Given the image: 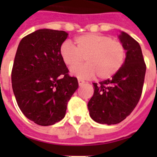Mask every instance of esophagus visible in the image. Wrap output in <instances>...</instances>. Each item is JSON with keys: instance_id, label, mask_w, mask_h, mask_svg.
<instances>
[{"instance_id": "1", "label": "esophagus", "mask_w": 157, "mask_h": 157, "mask_svg": "<svg viewBox=\"0 0 157 157\" xmlns=\"http://www.w3.org/2000/svg\"><path fill=\"white\" fill-rule=\"evenodd\" d=\"M78 83H79V86H82L84 83H85V81L81 80V79H78Z\"/></svg>"}]
</instances>
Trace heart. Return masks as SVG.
Returning <instances> with one entry per match:
<instances>
[{
	"label": "heart",
	"mask_w": 157,
	"mask_h": 157,
	"mask_svg": "<svg viewBox=\"0 0 157 157\" xmlns=\"http://www.w3.org/2000/svg\"><path fill=\"white\" fill-rule=\"evenodd\" d=\"M75 46L64 42L60 47V55L64 63L73 67L83 59L87 63L75 67L71 72L81 78H92L96 75L102 80L114 76L124 63L125 48L121 41L110 36L88 33L74 40Z\"/></svg>",
	"instance_id": "b5f03b06"
}]
</instances>
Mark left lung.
Instances as JSON below:
<instances>
[{
    "label": "left lung",
    "instance_id": "left-lung-1",
    "mask_svg": "<svg viewBox=\"0 0 157 157\" xmlns=\"http://www.w3.org/2000/svg\"><path fill=\"white\" fill-rule=\"evenodd\" d=\"M119 39L126 50L124 63L111 79L93 83L94 95L88 103L90 116L100 124L121 122L135 108L143 92L146 64L141 47L124 32Z\"/></svg>",
    "mask_w": 157,
    "mask_h": 157
}]
</instances>
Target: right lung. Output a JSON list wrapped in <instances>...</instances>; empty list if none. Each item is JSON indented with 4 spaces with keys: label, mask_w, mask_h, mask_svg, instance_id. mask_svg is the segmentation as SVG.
I'll use <instances>...</instances> for the list:
<instances>
[{
    "label": "right lung",
    "mask_w": 157,
    "mask_h": 157,
    "mask_svg": "<svg viewBox=\"0 0 157 157\" xmlns=\"http://www.w3.org/2000/svg\"><path fill=\"white\" fill-rule=\"evenodd\" d=\"M64 31L40 29L21 40L17 49L11 81L13 94L24 116L47 126L60 121L78 88L60 55L67 37Z\"/></svg>",
    "instance_id": "obj_1"
}]
</instances>
